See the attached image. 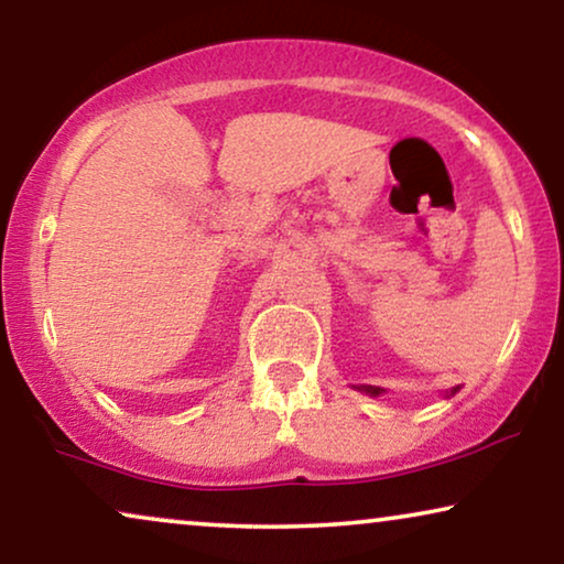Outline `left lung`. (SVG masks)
I'll use <instances>...</instances> for the list:
<instances>
[{"label":"left lung","instance_id":"obj_1","mask_svg":"<svg viewBox=\"0 0 564 564\" xmlns=\"http://www.w3.org/2000/svg\"><path fill=\"white\" fill-rule=\"evenodd\" d=\"M361 391H366V394H371V397H379L381 394V389L379 387H358ZM455 391H458V387H455L451 394H455Z\"/></svg>","mask_w":564,"mask_h":564}]
</instances>
